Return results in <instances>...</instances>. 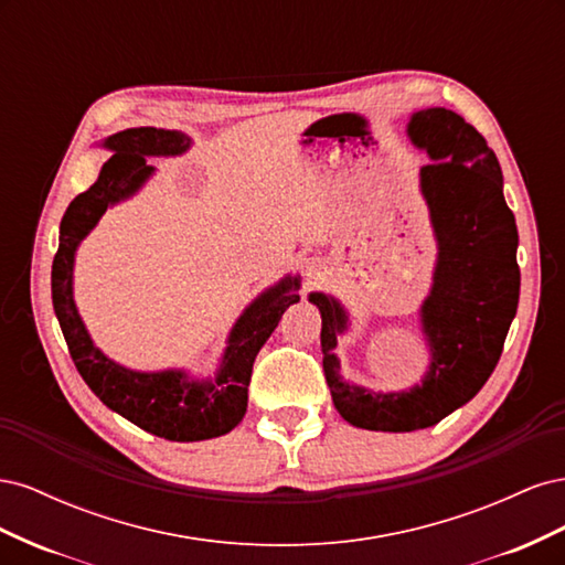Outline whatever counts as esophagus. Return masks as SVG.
<instances>
[{
    "instance_id": "esophagus-1",
    "label": "esophagus",
    "mask_w": 565,
    "mask_h": 565,
    "mask_svg": "<svg viewBox=\"0 0 565 565\" xmlns=\"http://www.w3.org/2000/svg\"><path fill=\"white\" fill-rule=\"evenodd\" d=\"M322 273H324V264L320 259L306 262V278H309V282H318L322 278Z\"/></svg>"
}]
</instances>
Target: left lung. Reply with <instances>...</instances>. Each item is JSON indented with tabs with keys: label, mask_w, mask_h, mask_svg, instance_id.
I'll list each match as a JSON object with an SVG mask.
<instances>
[{
	"label": "left lung",
	"mask_w": 565,
	"mask_h": 565,
	"mask_svg": "<svg viewBox=\"0 0 565 565\" xmlns=\"http://www.w3.org/2000/svg\"><path fill=\"white\" fill-rule=\"evenodd\" d=\"M407 136L434 160L419 172L438 243L434 285L419 309L431 351L422 384L374 393L341 380L334 347L349 316L334 297L309 295L322 318V370L339 415L358 429L396 434L438 424L483 388L502 355L521 289L516 218L483 136L446 108L415 113Z\"/></svg>",
	"instance_id": "1"
}]
</instances>
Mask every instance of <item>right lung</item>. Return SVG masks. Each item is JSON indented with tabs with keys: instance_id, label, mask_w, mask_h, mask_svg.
I'll return each instance as SVG.
<instances>
[{
	"instance_id": "right-lung-1",
	"label": "right lung",
	"mask_w": 565,
	"mask_h": 565,
	"mask_svg": "<svg viewBox=\"0 0 565 565\" xmlns=\"http://www.w3.org/2000/svg\"><path fill=\"white\" fill-rule=\"evenodd\" d=\"M113 158L100 169L89 191L79 193L61 221L58 252L51 266V299L61 322L67 351L82 380L117 415L139 429L177 443L224 436L247 413V386L252 365L270 332L278 328L289 303L299 301V278H282L256 297L228 334L214 380H191L183 370L136 372L113 363L94 347L73 299L75 249L98 224L110 204L139 191L156 172L146 158L181 156L191 139L181 131L136 127L117 131L104 141Z\"/></svg>"
}]
</instances>
